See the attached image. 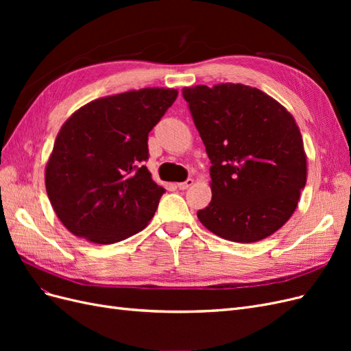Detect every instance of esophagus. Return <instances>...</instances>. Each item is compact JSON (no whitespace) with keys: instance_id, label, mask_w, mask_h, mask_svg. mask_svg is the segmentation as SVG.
<instances>
[{"instance_id":"34e87169","label":"esophagus","mask_w":351,"mask_h":351,"mask_svg":"<svg viewBox=\"0 0 351 351\" xmlns=\"http://www.w3.org/2000/svg\"><path fill=\"white\" fill-rule=\"evenodd\" d=\"M195 183V180L193 178H187L186 182H183V183H178L177 184V187L180 189V190H186V189H189L190 186H192Z\"/></svg>"}]
</instances>
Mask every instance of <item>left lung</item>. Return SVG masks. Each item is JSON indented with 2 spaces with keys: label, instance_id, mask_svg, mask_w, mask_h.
Returning a JSON list of instances; mask_svg holds the SVG:
<instances>
[{
  "label": "left lung",
  "instance_id": "1",
  "mask_svg": "<svg viewBox=\"0 0 351 351\" xmlns=\"http://www.w3.org/2000/svg\"><path fill=\"white\" fill-rule=\"evenodd\" d=\"M183 98L212 164V200L199 221L236 243L274 234L306 184L303 141L291 114L240 83L184 88Z\"/></svg>",
  "mask_w": 351,
  "mask_h": 351
}]
</instances>
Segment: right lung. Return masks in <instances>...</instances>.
<instances>
[{
    "instance_id": "obj_1",
    "label": "right lung",
    "mask_w": 351,
    "mask_h": 351,
    "mask_svg": "<svg viewBox=\"0 0 351 351\" xmlns=\"http://www.w3.org/2000/svg\"><path fill=\"white\" fill-rule=\"evenodd\" d=\"M146 88L84 105L61 127L45 171L57 217L74 236L111 244L142 231L165 189L143 165L147 136L177 98Z\"/></svg>"
}]
</instances>
